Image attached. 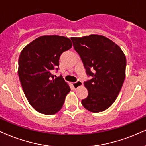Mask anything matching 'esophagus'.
I'll return each mask as SVG.
<instances>
[{
    "label": "esophagus",
    "instance_id": "obj_1",
    "mask_svg": "<svg viewBox=\"0 0 146 146\" xmlns=\"http://www.w3.org/2000/svg\"><path fill=\"white\" fill-rule=\"evenodd\" d=\"M82 85V82L80 81V80H77L76 82H73L72 83V86L73 88L74 89H76L77 88L80 87V86Z\"/></svg>",
    "mask_w": 146,
    "mask_h": 146
}]
</instances>
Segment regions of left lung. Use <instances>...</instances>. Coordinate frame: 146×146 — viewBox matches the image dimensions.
Segmentation results:
<instances>
[{
	"label": "left lung",
	"mask_w": 146,
	"mask_h": 146,
	"mask_svg": "<svg viewBox=\"0 0 146 146\" xmlns=\"http://www.w3.org/2000/svg\"><path fill=\"white\" fill-rule=\"evenodd\" d=\"M74 48L80 55L91 80L84 82L88 90L82 106L100 112L112 105L125 78L126 57L120 46L104 36L72 37Z\"/></svg>",
	"instance_id": "left-lung-1"
}]
</instances>
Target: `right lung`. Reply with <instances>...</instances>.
<instances>
[{"label": "right lung", "instance_id": "1", "mask_svg": "<svg viewBox=\"0 0 146 146\" xmlns=\"http://www.w3.org/2000/svg\"><path fill=\"white\" fill-rule=\"evenodd\" d=\"M72 46L70 39L57 35L37 38L21 51L18 74L30 105L41 114L53 115L62 109L70 88L62 76L55 78L59 59Z\"/></svg>", "mask_w": 146, "mask_h": 146}]
</instances>
